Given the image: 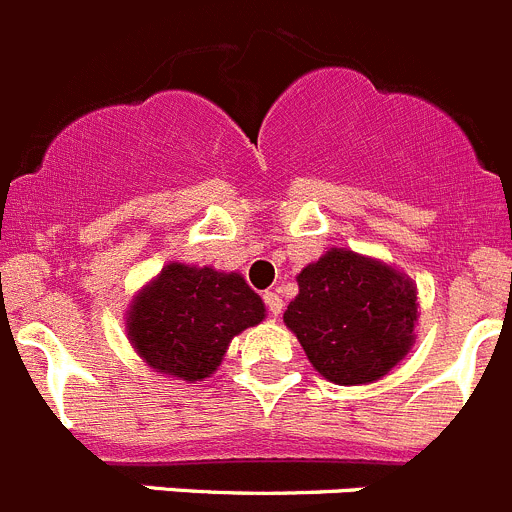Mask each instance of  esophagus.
<instances>
[{"label":"esophagus","instance_id":"1","mask_svg":"<svg viewBox=\"0 0 512 512\" xmlns=\"http://www.w3.org/2000/svg\"><path fill=\"white\" fill-rule=\"evenodd\" d=\"M262 299H265V306H268V311H270V314H273V317H278V314H281V311H283V299H281V296H278V293H275V291H265V296H262Z\"/></svg>","mask_w":512,"mask_h":512}]
</instances>
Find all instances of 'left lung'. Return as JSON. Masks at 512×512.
<instances>
[{
  "label": "left lung",
  "instance_id": "1",
  "mask_svg": "<svg viewBox=\"0 0 512 512\" xmlns=\"http://www.w3.org/2000/svg\"><path fill=\"white\" fill-rule=\"evenodd\" d=\"M296 281L299 296L283 322L324 379L340 386L373 384L410 353L417 288L404 273L332 247Z\"/></svg>",
  "mask_w": 512,
  "mask_h": 512
}]
</instances>
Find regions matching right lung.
I'll use <instances>...</instances> for the list:
<instances>
[{"label":"right lung","mask_w":512,"mask_h":512,"mask_svg":"<svg viewBox=\"0 0 512 512\" xmlns=\"http://www.w3.org/2000/svg\"><path fill=\"white\" fill-rule=\"evenodd\" d=\"M262 319L265 304L239 273L170 262L136 293L126 332L154 371L193 384L219 368L231 337Z\"/></svg>","instance_id":"obj_1"}]
</instances>
